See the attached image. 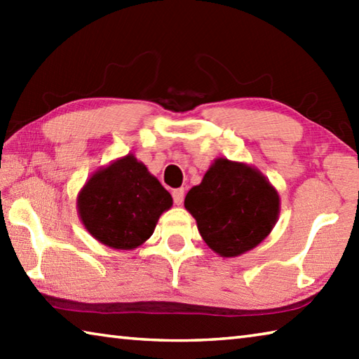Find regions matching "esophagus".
I'll list each match as a JSON object with an SVG mask.
<instances>
[{"label":"esophagus","mask_w":359,"mask_h":359,"mask_svg":"<svg viewBox=\"0 0 359 359\" xmlns=\"http://www.w3.org/2000/svg\"><path fill=\"white\" fill-rule=\"evenodd\" d=\"M172 198H174V203L180 205L182 203H184V198H185V190L184 188H175V190L172 191Z\"/></svg>","instance_id":"1"}]
</instances>
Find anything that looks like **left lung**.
I'll return each mask as SVG.
<instances>
[{
    "label": "left lung",
    "instance_id": "1",
    "mask_svg": "<svg viewBox=\"0 0 359 359\" xmlns=\"http://www.w3.org/2000/svg\"><path fill=\"white\" fill-rule=\"evenodd\" d=\"M185 209L212 250L236 258L271 234L280 214V196L255 166L217 158L201 184L187 193Z\"/></svg>",
    "mask_w": 359,
    "mask_h": 359
}]
</instances>
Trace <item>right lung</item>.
Instances as JSON below:
<instances>
[{
	"instance_id": "obj_1",
	"label": "right lung",
	"mask_w": 359,
	"mask_h": 359,
	"mask_svg": "<svg viewBox=\"0 0 359 359\" xmlns=\"http://www.w3.org/2000/svg\"><path fill=\"white\" fill-rule=\"evenodd\" d=\"M171 205V194L133 154L100 168L77 194L85 229L115 250L141 247Z\"/></svg>"
}]
</instances>
